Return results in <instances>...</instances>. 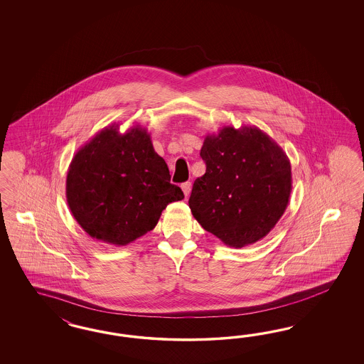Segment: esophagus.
<instances>
[{
	"instance_id": "esophagus-1",
	"label": "esophagus",
	"mask_w": 364,
	"mask_h": 364,
	"mask_svg": "<svg viewBox=\"0 0 364 364\" xmlns=\"http://www.w3.org/2000/svg\"><path fill=\"white\" fill-rule=\"evenodd\" d=\"M181 189H183V192H184V195H186V198L189 196V193H191V189H192V184L187 181V183H183L181 184Z\"/></svg>"
}]
</instances>
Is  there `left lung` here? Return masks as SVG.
<instances>
[{"label": "left lung", "instance_id": "8db88e82", "mask_svg": "<svg viewBox=\"0 0 364 364\" xmlns=\"http://www.w3.org/2000/svg\"><path fill=\"white\" fill-rule=\"evenodd\" d=\"M200 156L207 169L188 201L193 218L228 247L262 240L283 216L292 191L283 148L257 127H224L205 136Z\"/></svg>", "mask_w": 364, "mask_h": 364}]
</instances>
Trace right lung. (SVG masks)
I'll list each match as a JSON object with an SVG mask.
<instances>
[{"instance_id":"add662e5","label":"right lung","mask_w":364,"mask_h":364,"mask_svg":"<svg viewBox=\"0 0 364 364\" xmlns=\"http://www.w3.org/2000/svg\"><path fill=\"white\" fill-rule=\"evenodd\" d=\"M151 134L140 125L119 132V124L101 129L72 159L66 201L90 237L127 245L152 231L161 212L184 198Z\"/></svg>"}]
</instances>
